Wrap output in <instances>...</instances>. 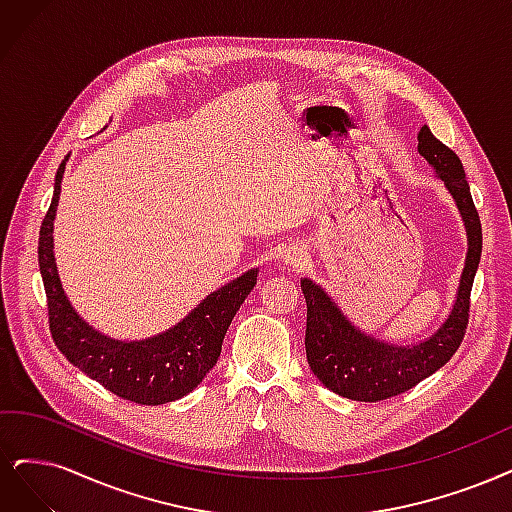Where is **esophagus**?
<instances>
[{
    "label": "esophagus",
    "instance_id": "1",
    "mask_svg": "<svg viewBox=\"0 0 512 512\" xmlns=\"http://www.w3.org/2000/svg\"><path fill=\"white\" fill-rule=\"evenodd\" d=\"M304 261H306V251L299 249V246H291V249L282 253V263H285L287 268H299Z\"/></svg>",
    "mask_w": 512,
    "mask_h": 512
}]
</instances>
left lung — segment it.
<instances>
[{
  "label": "left lung",
  "instance_id": "left-lung-1",
  "mask_svg": "<svg viewBox=\"0 0 512 512\" xmlns=\"http://www.w3.org/2000/svg\"><path fill=\"white\" fill-rule=\"evenodd\" d=\"M418 141V151L449 189L466 225L468 253L456 304L437 333L418 344L396 346L356 329L316 282L310 278L301 280V291L308 304V365L323 386L344 399L375 403L411 390L456 354L466 333L472 280L483 246L481 221L460 158L434 137L428 126H422Z\"/></svg>",
  "mask_w": 512,
  "mask_h": 512
}]
</instances>
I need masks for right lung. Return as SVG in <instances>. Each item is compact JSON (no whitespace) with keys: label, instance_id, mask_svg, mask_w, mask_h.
<instances>
[{"label":"right lung","instance_id":"1","mask_svg":"<svg viewBox=\"0 0 512 512\" xmlns=\"http://www.w3.org/2000/svg\"><path fill=\"white\" fill-rule=\"evenodd\" d=\"M61 162L54 177V194L42 221L37 261L48 297V323L56 348L67 361L84 371L109 392L139 405H164L189 394L217 365L223 337L232 318L257 285V272L249 270L206 295L198 308L168 331L120 342L92 329L69 304L54 261V217L65 173Z\"/></svg>","mask_w":512,"mask_h":512}]
</instances>
